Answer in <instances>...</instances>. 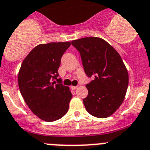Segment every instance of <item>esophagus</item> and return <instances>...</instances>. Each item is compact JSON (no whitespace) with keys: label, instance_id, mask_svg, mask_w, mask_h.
I'll return each instance as SVG.
<instances>
[{"label":"esophagus","instance_id":"1","mask_svg":"<svg viewBox=\"0 0 150 150\" xmlns=\"http://www.w3.org/2000/svg\"><path fill=\"white\" fill-rule=\"evenodd\" d=\"M77 86H71V89H72L73 90H75L76 89H77Z\"/></svg>","mask_w":150,"mask_h":150}]
</instances>
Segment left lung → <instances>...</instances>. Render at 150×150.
Listing matches in <instances>:
<instances>
[{
    "mask_svg": "<svg viewBox=\"0 0 150 150\" xmlns=\"http://www.w3.org/2000/svg\"><path fill=\"white\" fill-rule=\"evenodd\" d=\"M71 44L80 52L86 74L94 77L86 86V109L94 117H109L122 104L128 86V73L121 57L111 45L98 37L80 38Z\"/></svg>",
    "mask_w": 150,
    "mask_h": 150,
    "instance_id": "1",
    "label": "left lung"
}]
</instances>
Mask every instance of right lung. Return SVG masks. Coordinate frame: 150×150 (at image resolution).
<instances>
[{
  "label": "right lung",
  "mask_w": 150,
  "mask_h": 150,
  "mask_svg": "<svg viewBox=\"0 0 150 150\" xmlns=\"http://www.w3.org/2000/svg\"><path fill=\"white\" fill-rule=\"evenodd\" d=\"M70 42H50L33 48L22 63L18 84L30 110L43 121H54L64 116L72 98L68 86L57 79L58 68ZM58 82L56 83V81Z\"/></svg>",
  "instance_id": "right-lung-1"
}]
</instances>
